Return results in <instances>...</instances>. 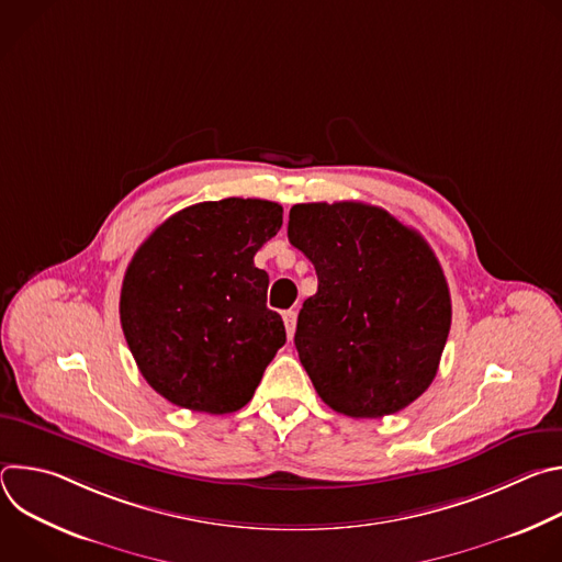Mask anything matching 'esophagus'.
I'll list each match as a JSON object with an SVG mask.
<instances>
[{
	"label": "esophagus",
	"mask_w": 562,
	"mask_h": 562,
	"mask_svg": "<svg viewBox=\"0 0 562 562\" xmlns=\"http://www.w3.org/2000/svg\"><path fill=\"white\" fill-rule=\"evenodd\" d=\"M284 327H286V336H289V340L293 338V334H295V323H297V313L295 311H284Z\"/></svg>",
	"instance_id": "34e87169"
}]
</instances>
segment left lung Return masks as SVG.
Returning a JSON list of instances; mask_svg holds the SVG:
<instances>
[{
    "label": "left lung",
    "mask_w": 562,
    "mask_h": 562,
    "mask_svg": "<svg viewBox=\"0 0 562 562\" xmlns=\"http://www.w3.org/2000/svg\"><path fill=\"white\" fill-rule=\"evenodd\" d=\"M289 243L315 267L295 349L317 395L351 418L409 407L436 378L451 297L425 237L380 206L295 204Z\"/></svg>",
    "instance_id": "obj_1"
}]
</instances>
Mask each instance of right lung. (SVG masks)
<instances>
[{"label":"right lung","instance_id":"obj_1","mask_svg":"<svg viewBox=\"0 0 562 562\" xmlns=\"http://www.w3.org/2000/svg\"><path fill=\"white\" fill-rule=\"evenodd\" d=\"M282 226V206L226 198L187 206L135 251L120 319L144 380L169 403L233 414L254 397L286 342L267 306V271L254 256Z\"/></svg>","mask_w":562,"mask_h":562}]
</instances>
